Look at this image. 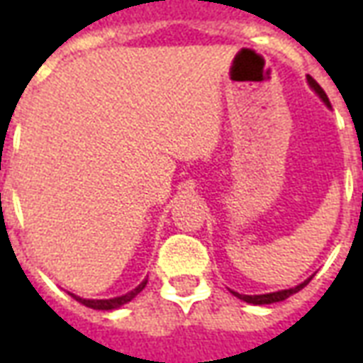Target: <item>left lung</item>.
Segmentation results:
<instances>
[{
	"mask_svg": "<svg viewBox=\"0 0 363 363\" xmlns=\"http://www.w3.org/2000/svg\"><path fill=\"white\" fill-rule=\"evenodd\" d=\"M307 82H309V85H311V89L317 93V95L323 99V103L327 104V106H330V101H328L327 93L323 91V87H320L319 83L313 79L311 75H307ZM311 280V278H309ZM309 280H305L303 284H299V286H296V288H289V289H280V291H272V294H262V296H243V294H237V291H233V296H237L239 299H243V301H247V303H252V305H268V303H276V301H284V299H288L289 296H294V294H297L299 289H303L307 284H309Z\"/></svg>",
	"mask_w": 363,
	"mask_h": 363,
	"instance_id": "1",
	"label": "left lung"
}]
</instances>
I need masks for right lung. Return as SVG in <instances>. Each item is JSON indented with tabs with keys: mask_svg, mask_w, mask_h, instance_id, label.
I'll return each mask as SVG.
<instances>
[{
	"mask_svg": "<svg viewBox=\"0 0 363 363\" xmlns=\"http://www.w3.org/2000/svg\"><path fill=\"white\" fill-rule=\"evenodd\" d=\"M145 284H147V280H143L140 286L135 289H132V291H128V294H124V296L120 297H112V299H83V297H77L74 296V294H69V296L74 297V299H77L79 303H83L85 307H91V309H99V311H111V309H118L120 305L128 303V301H132L140 291H142L143 288H145Z\"/></svg>",
	"mask_w": 363,
	"mask_h": 363,
	"instance_id": "obj_1",
	"label": "right lung"
}]
</instances>
